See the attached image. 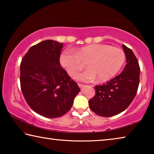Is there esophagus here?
I'll return each instance as SVG.
<instances>
[{
	"mask_svg": "<svg viewBox=\"0 0 154 154\" xmlns=\"http://www.w3.org/2000/svg\"><path fill=\"white\" fill-rule=\"evenodd\" d=\"M78 85H79V87L81 88V89H82V88L85 86V85L82 84V83H78Z\"/></svg>",
	"mask_w": 154,
	"mask_h": 154,
	"instance_id": "esophagus-1",
	"label": "esophagus"
}]
</instances>
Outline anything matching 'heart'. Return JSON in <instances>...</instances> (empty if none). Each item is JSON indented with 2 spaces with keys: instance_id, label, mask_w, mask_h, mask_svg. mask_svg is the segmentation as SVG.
Returning <instances> with one entry per match:
<instances>
[{
  "instance_id": "obj_1",
  "label": "heart",
  "mask_w": 154,
  "mask_h": 154,
  "mask_svg": "<svg viewBox=\"0 0 154 154\" xmlns=\"http://www.w3.org/2000/svg\"><path fill=\"white\" fill-rule=\"evenodd\" d=\"M124 61L122 49L105 44H90L75 51L66 50L60 57L61 65L72 76L82 70L85 63L88 69L75 77L85 82H92L96 78L100 82L111 79L120 70Z\"/></svg>"
}]
</instances>
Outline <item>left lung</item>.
<instances>
[{"mask_svg":"<svg viewBox=\"0 0 154 154\" xmlns=\"http://www.w3.org/2000/svg\"><path fill=\"white\" fill-rule=\"evenodd\" d=\"M126 64L120 74L106 83L95 85L96 94L89 100L91 110L98 116L111 117L122 113L133 100L139 84L140 67L131 49L122 45Z\"/></svg>","mask_w":154,"mask_h":154,"instance_id":"obj_1","label":"left lung"}]
</instances>
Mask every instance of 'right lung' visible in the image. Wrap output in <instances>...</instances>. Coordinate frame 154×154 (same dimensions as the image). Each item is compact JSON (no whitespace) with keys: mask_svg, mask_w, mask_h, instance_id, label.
Masks as SVG:
<instances>
[{"mask_svg":"<svg viewBox=\"0 0 154 154\" xmlns=\"http://www.w3.org/2000/svg\"><path fill=\"white\" fill-rule=\"evenodd\" d=\"M63 43L45 40L29 49L20 64L21 90L36 113L59 118L73 104L80 88L60 63Z\"/></svg>","mask_w":154,"mask_h":154,"instance_id":"obj_1","label":"right lung"}]
</instances>
